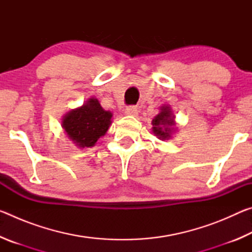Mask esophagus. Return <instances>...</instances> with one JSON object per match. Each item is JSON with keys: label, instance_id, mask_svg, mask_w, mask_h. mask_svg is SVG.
<instances>
[{"label": "esophagus", "instance_id": "esophagus-1", "mask_svg": "<svg viewBox=\"0 0 252 252\" xmlns=\"http://www.w3.org/2000/svg\"><path fill=\"white\" fill-rule=\"evenodd\" d=\"M125 113L126 114V116H135V114L138 113V108H136L135 105L126 106Z\"/></svg>", "mask_w": 252, "mask_h": 252}]
</instances>
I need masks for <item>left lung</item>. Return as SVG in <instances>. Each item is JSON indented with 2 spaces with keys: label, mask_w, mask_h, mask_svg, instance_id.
I'll list each match as a JSON object with an SVG mask.
<instances>
[{
  "label": "left lung",
  "mask_w": 252,
  "mask_h": 252,
  "mask_svg": "<svg viewBox=\"0 0 252 252\" xmlns=\"http://www.w3.org/2000/svg\"><path fill=\"white\" fill-rule=\"evenodd\" d=\"M173 123V117L171 111H170L169 106H163L161 109V112L152 120L153 126V133L159 136V139L165 140L170 138L171 134V130L169 126H172Z\"/></svg>",
  "instance_id": "8db88e82"
}]
</instances>
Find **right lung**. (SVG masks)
<instances>
[{"label": "right lung", "mask_w": 252, "mask_h": 252, "mask_svg": "<svg viewBox=\"0 0 252 252\" xmlns=\"http://www.w3.org/2000/svg\"><path fill=\"white\" fill-rule=\"evenodd\" d=\"M111 118L112 113L102 109L99 101L90 99L83 106L67 113L62 126L76 146L90 148L108 131Z\"/></svg>", "instance_id": "1"}]
</instances>
